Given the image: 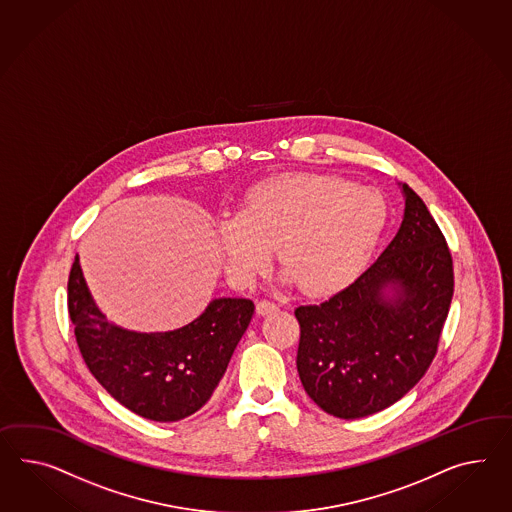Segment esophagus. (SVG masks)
<instances>
[{"mask_svg":"<svg viewBox=\"0 0 512 512\" xmlns=\"http://www.w3.org/2000/svg\"><path fill=\"white\" fill-rule=\"evenodd\" d=\"M276 310H278V306H276L275 302H271V301L256 302V312H258V314H260V315L275 314Z\"/></svg>","mask_w":512,"mask_h":512,"instance_id":"1","label":"esophagus"}]
</instances>
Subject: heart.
<instances>
[{"label":"heart","mask_w":512,"mask_h":512,"mask_svg":"<svg viewBox=\"0 0 512 512\" xmlns=\"http://www.w3.org/2000/svg\"><path fill=\"white\" fill-rule=\"evenodd\" d=\"M388 223L375 189L327 174H295L252 187L237 217L219 226L232 275L249 280L278 260L308 295L345 288L362 271Z\"/></svg>","instance_id":"1"}]
</instances>
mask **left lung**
I'll return each instance as SVG.
<instances>
[{
	"label": "left lung",
	"instance_id": "obj_1",
	"mask_svg": "<svg viewBox=\"0 0 512 512\" xmlns=\"http://www.w3.org/2000/svg\"><path fill=\"white\" fill-rule=\"evenodd\" d=\"M403 193V223L377 262L328 301L295 310L302 386L341 420L366 418L408 394L431 366L446 323L451 250L425 202L408 185Z\"/></svg>",
	"mask_w": 512,
	"mask_h": 512
}]
</instances>
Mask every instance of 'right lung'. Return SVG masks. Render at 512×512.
<instances>
[{
	"mask_svg": "<svg viewBox=\"0 0 512 512\" xmlns=\"http://www.w3.org/2000/svg\"><path fill=\"white\" fill-rule=\"evenodd\" d=\"M68 314L79 353L94 379L146 420H184L208 403L249 327L254 302L215 299L193 323L141 334L115 327L92 302L74 258L68 276Z\"/></svg>",
	"mask_w": 512,
	"mask_h": 512,
	"instance_id": "add662e5",
	"label": "right lung"
}]
</instances>
